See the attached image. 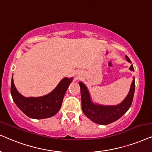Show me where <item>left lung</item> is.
Returning a JSON list of instances; mask_svg holds the SVG:
<instances>
[{"label":"left lung","mask_w":152,"mask_h":152,"mask_svg":"<svg viewBox=\"0 0 152 152\" xmlns=\"http://www.w3.org/2000/svg\"><path fill=\"white\" fill-rule=\"evenodd\" d=\"M126 61L131 63L129 57L126 55ZM129 69L134 72L132 64ZM79 86L81 94L82 110L88 118L95 124L99 125H107L116 121L126 113L131 106L135 93V78L131 83L128 95L121 102L116 105H103L94 102L88 88L83 83L80 81Z\"/></svg>","instance_id":"1"}]
</instances>
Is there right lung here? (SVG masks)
Wrapping results in <instances>:
<instances>
[{
    "label": "right lung",
    "mask_w": 152,
    "mask_h": 152,
    "mask_svg": "<svg viewBox=\"0 0 152 152\" xmlns=\"http://www.w3.org/2000/svg\"><path fill=\"white\" fill-rule=\"evenodd\" d=\"M73 78L64 77L59 81L53 91L41 97H24L15 88L13 75L11 80V95L19 109L29 118H47L58 112L62 106L63 98Z\"/></svg>",
    "instance_id": "right-lung-1"
}]
</instances>
